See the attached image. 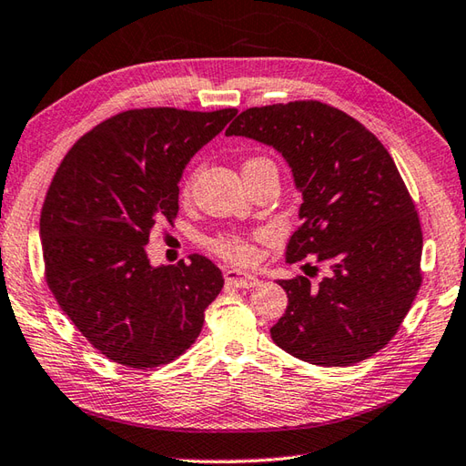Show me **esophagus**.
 Wrapping results in <instances>:
<instances>
[{"mask_svg": "<svg viewBox=\"0 0 466 466\" xmlns=\"http://www.w3.org/2000/svg\"><path fill=\"white\" fill-rule=\"evenodd\" d=\"M223 275H225V281L229 283V286H235V288L249 289V288L259 286V279L255 278V275L243 273V271H239V269H227Z\"/></svg>", "mask_w": 466, "mask_h": 466, "instance_id": "obj_1", "label": "esophagus"}]
</instances>
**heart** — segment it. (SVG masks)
Returning <instances> with one entry per match:
<instances>
[{
	"mask_svg": "<svg viewBox=\"0 0 466 466\" xmlns=\"http://www.w3.org/2000/svg\"><path fill=\"white\" fill-rule=\"evenodd\" d=\"M263 163H271V160L255 157V158L247 160L243 168L253 167V165H263ZM188 193H191V180H187L183 187V195L187 197ZM255 239H258V237H255ZM211 249L217 255H221L223 259L237 263V265H253L259 259V251H258V247H255L253 239H249V237H243V235L229 233V235L217 237V239H213V243H211Z\"/></svg>",
	"mask_w": 466,
	"mask_h": 466,
	"instance_id": "1",
	"label": "heart"
}]
</instances>
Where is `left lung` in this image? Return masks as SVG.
I'll return each mask as SVG.
<instances>
[{"label": "left lung", "instance_id": "8db88e82", "mask_svg": "<svg viewBox=\"0 0 466 466\" xmlns=\"http://www.w3.org/2000/svg\"><path fill=\"white\" fill-rule=\"evenodd\" d=\"M225 135L263 142L286 158L303 197L286 261L316 255L328 265L318 283L309 273L279 279L289 301L271 328L275 344L316 366L374 356L422 281L420 221L390 153L356 118L318 100L247 108Z\"/></svg>", "mask_w": 466, "mask_h": 466}]
</instances>
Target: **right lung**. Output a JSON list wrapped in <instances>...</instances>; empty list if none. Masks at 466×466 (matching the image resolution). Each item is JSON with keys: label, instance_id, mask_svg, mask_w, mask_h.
Instances as JSON below:
<instances>
[{"label": "right lung", "instance_id": "1", "mask_svg": "<svg viewBox=\"0 0 466 466\" xmlns=\"http://www.w3.org/2000/svg\"><path fill=\"white\" fill-rule=\"evenodd\" d=\"M235 114L120 112L76 142L56 170L40 217L47 288L112 362L168 364L201 334L221 269L197 253L155 268L145 247L157 223L177 217L188 160Z\"/></svg>", "mask_w": 466, "mask_h": 466}]
</instances>
